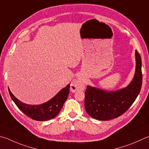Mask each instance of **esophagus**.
<instances>
[{
  "instance_id": "obj_1",
  "label": "esophagus",
  "mask_w": 149,
  "mask_h": 149,
  "mask_svg": "<svg viewBox=\"0 0 149 149\" xmlns=\"http://www.w3.org/2000/svg\"><path fill=\"white\" fill-rule=\"evenodd\" d=\"M84 88H85V84L79 80H75L73 81L71 84V86H70V89L73 93H75L77 91L83 90Z\"/></svg>"
}]
</instances>
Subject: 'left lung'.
Returning a JSON list of instances; mask_svg holds the SVG:
<instances>
[{"label": "left lung", "mask_w": 149, "mask_h": 149, "mask_svg": "<svg viewBox=\"0 0 149 149\" xmlns=\"http://www.w3.org/2000/svg\"><path fill=\"white\" fill-rule=\"evenodd\" d=\"M136 61L134 77L126 87L108 92L87 86L85 93V107L91 117L100 120H111L118 117L130 107L142 85L141 58L137 50Z\"/></svg>", "instance_id": "8db88e82"}]
</instances>
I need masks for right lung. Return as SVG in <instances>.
Returning <instances> with one entry per match:
<instances>
[{
    "instance_id": "obj_1",
    "label": "right lung",
    "mask_w": 149,
    "mask_h": 149,
    "mask_svg": "<svg viewBox=\"0 0 149 149\" xmlns=\"http://www.w3.org/2000/svg\"><path fill=\"white\" fill-rule=\"evenodd\" d=\"M70 85L62 89L50 100L40 105H29L24 104L13 96L8 88L10 95L15 105L23 113L32 119L45 121L51 119L57 115L68 98Z\"/></svg>"
}]
</instances>
